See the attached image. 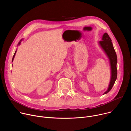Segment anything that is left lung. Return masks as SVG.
<instances>
[{
    "mask_svg": "<svg viewBox=\"0 0 131 131\" xmlns=\"http://www.w3.org/2000/svg\"><path fill=\"white\" fill-rule=\"evenodd\" d=\"M99 44L107 54L109 58L111 67V79L108 90L104 94L108 93L113 88L117 77V57L114 48L111 42V39L107 32L104 33L103 36L102 40L99 42Z\"/></svg>",
    "mask_w": 131,
    "mask_h": 131,
    "instance_id": "1",
    "label": "left lung"
}]
</instances>
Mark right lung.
<instances>
[{"mask_svg": "<svg viewBox=\"0 0 131 131\" xmlns=\"http://www.w3.org/2000/svg\"><path fill=\"white\" fill-rule=\"evenodd\" d=\"M22 40H21V41ZM20 43H21V42H19V43H18V45H20ZM16 51L15 52V53H14V55H13V58H12V62H13V59H14V57H15V53H16Z\"/></svg>", "mask_w": 131, "mask_h": 131, "instance_id": "obj_1", "label": "right lung"}]
</instances>
